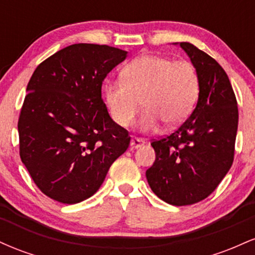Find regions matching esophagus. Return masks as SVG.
Returning <instances> with one entry per match:
<instances>
[{"mask_svg": "<svg viewBox=\"0 0 255 255\" xmlns=\"http://www.w3.org/2000/svg\"><path fill=\"white\" fill-rule=\"evenodd\" d=\"M144 144H145V140L140 139V137L133 136L130 139V148H131V150H134V148H137V147H141V146Z\"/></svg>", "mask_w": 255, "mask_h": 255, "instance_id": "esophagus-1", "label": "esophagus"}]
</instances>
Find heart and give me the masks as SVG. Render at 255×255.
<instances>
[{
    "label": "heart",
    "mask_w": 255,
    "mask_h": 255,
    "mask_svg": "<svg viewBox=\"0 0 255 255\" xmlns=\"http://www.w3.org/2000/svg\"><path fill=\"white\" fill-rule=\"evenodd\" d=\"M103 93L111 119L124 128L133 125L142 104L139 127L150 131L159 122L175 127L188 118L198 102L200 78L191 61L142 55L122 68L121 80L107 81Z\"/></svg>",
    "instance_id": "obj_1"
}]
</instances>
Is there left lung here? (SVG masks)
<instances>
[{"instance_id": "left-lung-1", "label": "left lung", "mask_w": 255, "mask_h": 255, "mask_svg": "<svg viewBox=\"0 0 255 255\" xmlns=\"http://www.w3.org/2000/svg\"><path fill=\"white\" fill-rule=\"evenodd\" d=\"M200 78L197 107L169 135L151 141L156 152L146 178L165 203L186 206L204 200L234 162L238 101L229 78L215 58L191 43H180Z\"/></svg>"}]
</instances>
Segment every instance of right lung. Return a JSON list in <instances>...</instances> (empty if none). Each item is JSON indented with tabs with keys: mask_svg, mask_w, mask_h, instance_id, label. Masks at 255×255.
Masks as SVG:
<instances>
[{
	"mask_svg": "<svg viewBox=\"0 0 255 255\" xmlns=\"http://www.w3.org/2000/svg\"><path fill=\"white\" fill-rule=\"evenodd\" d=\"M126 56L114 46L73 44L32 74L17 121L19 153L46 197L62 204L92 197L129 146L102 98L105 77Z\"/></svg>",
	"mask_w": 255,
	"mask_h": 255,
	"instance_id": "right-lung-1",
	"label": "right lung"
}]
</instances>
